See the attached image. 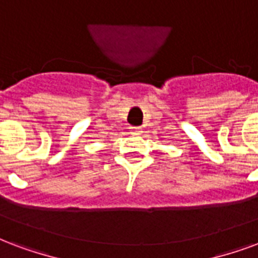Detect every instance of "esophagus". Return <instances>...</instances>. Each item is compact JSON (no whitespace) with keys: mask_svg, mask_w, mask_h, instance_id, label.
Masks as SVG:
<instances>
[{"mask_svg":"<svg viewBox=\"0 0 258 258\" xmlns=\"http://www.w3.org/2000/svg\"><path fill=\"white\" fill-rule=\"evenodd\" d=\"M132 132H133V135H141L143 133V129H141L140 126H137V127H131Z\"/></svg>","mask_w":258,"mask_h":258,"instance_id":"obj_1","label":"esophagus"}]
</instances>
